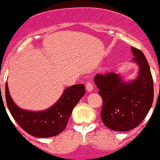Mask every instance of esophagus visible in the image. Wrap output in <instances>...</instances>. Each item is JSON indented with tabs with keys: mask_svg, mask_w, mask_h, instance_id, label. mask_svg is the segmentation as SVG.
Listing matches in <instances>:
<instances>
[{
	"mask_svg": "<svg viewBox=\"0 0 160 160\" xmlns=\"http://www.w3.org/2000/svg\"><path fill=\"white\" fill-rule=\"evenodd\" d=\"M85 88H86L87 91L91 92V91H92V89H93V85L92 84L91 82H89V81H88V82H85Z\"/></svg>",
	"mask_w": 160,
	"mask_h": 160,
	"instance_id": "esophagus-1",
	"label": "esophagus"
}]
</instances>
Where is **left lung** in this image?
I'll list each match as a JSON object with an SVG mask.
<instances>
[{"label": "left lung", "instance_id": "1", "mask_svg": "<svg viewBox=\"0 0 160 160\" xmlns=\"http://www.w3.org/2000/svg\"><path fill=\"white\" fill-rule=\"evenodd\" d=\"M132 61L139 66L138 77L124 82L114 72L97 74L94 82L102 99L100 117L110 130L127 132L142 122L153 102L154 88L149 65L144 53L131 47Z\"/></svg>", "mask_w": 160, "mask_h": 160}]
</instances>
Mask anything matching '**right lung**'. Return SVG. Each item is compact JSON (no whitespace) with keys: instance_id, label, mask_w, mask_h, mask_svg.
Returning a JSON list of instances; mask_svg holds the SVG:
<instances>
[{"instance_id":"right-lung-1","label":"right lung","mask_w":160,"mask_h":160,"mask_svg":"<svg viewBox=\"0 0 160 160\" xmlns=\"http://www.w3.org/2000/svg\"><path fill=\"white\" fill-rule=\"evenodd\" d=\"M83 84L74 85L64 90L59 100L47 110L32 112L22 110L15 105L5 85V97L8 108L18 125L30 135L39 138L56 136L67 126L74 107L85 95Z\"/></svg>"}]
</instances>
